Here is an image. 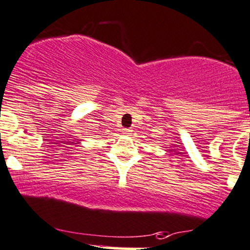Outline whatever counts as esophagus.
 Segmentation results:
<instances>
[{"label": "esophagus", "instance_id": "obj_1", "mask_svg": "<svg viewBox=\"0 0 250 250\" xmlns=\"http://www.w3.org/2000/svg\"><path fill=\"white\" fill-rule=\"evenodd\" d=\"M131 132H132V130H131V128H125V130H124L125 135H130Z\"/></svg>", "mask_w": 250, "mask_h": 250}]
</instances>
